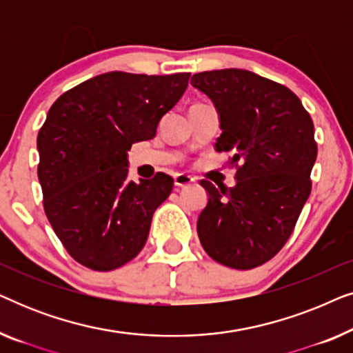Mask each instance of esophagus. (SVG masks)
Returning <instances> with one entry per match:
<instances>
[{
    "label": "esophagus",
    "instance_id": "esophagus-1",
    "mask_svg": "<svg viewBox=\"0 0 353 353\" xmlns=\"http://www.w3.org/2000/svg\"><path fill=\"white\" fill-rule=\"evenodd\" d=\"M173 180H175L176 188H186L190 186L191 183H194V178L190 175H185V173H176V175L173 176Z\"/></svg>",
    "mask_w": 353,
    "mask_h": 353
}]
</instances>
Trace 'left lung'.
Wrapping results in <instances>:
<instances>
[{
	"label": "left lung",
	"instance_id": "1",
	"mask_svg": "<svg viewBox=\"0 0 353 353\" xmlns=\"http://www.w3.org/2000/svg\"><path fill=\"white\" fill-rule=\"evenodd\" d=\"M220 117L216 152H231L236 185H201L209 201L197 219L201 244L230 268L268 262L291 236L308 196L316 161L315 128L286 86L243 69L194 74Z\"/></svg>",
	"mask_w": 353,
	"mask_h": 353
}]
</instances>
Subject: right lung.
<instances>
[{
  "instance_id": "add662e5",
  "label": "right lung",
  "mask_w": 353,
  "mask_h": 353,
  "mask_svg": "<svg viewBox=\"0 0 353 353\" xmlns=\"http://www.w3.org/2000/svg\"><path fill=\"white\" fill-rule=\"evenodd\" d=\"M190 74L108 72L56 99L38 133V180L48 220L77 262L109 272L137 257L173 178L128 180L132 144L156 137Z\"/></svg>"
}]
</instances>
